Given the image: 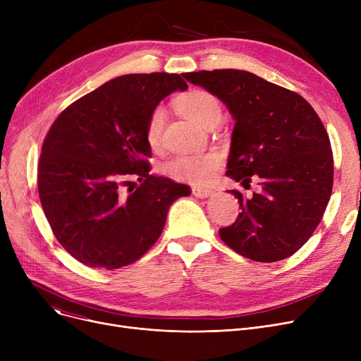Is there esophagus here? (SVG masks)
<instances>
[{"mask_svg": "<svg viewBox=\"0 0 361 361\" xmlns=\"http://www.w3.org/2000/svg\"><path fill=\"white\" fill-rule=\"evenodd\" d=\"M192 192H193V196H196L199 199H206V197H209V196L214 195L211 188H202V187H193Z\"/></svg>", "mask_w": 361, "mask_h": 361, "instance_id": "34e87169", "label": "esophagus"}]
</instances>
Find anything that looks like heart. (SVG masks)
I'll use <instances>...</instances> for the list:
<instances>
[{"label": "heart", "mask_w": 361, "mask_h": 361, "mask_svg": "<svg viewBox=\"0 0 361 361\" xmlns=\"http://www.w3.org/2000/svg\"><path fill=\"white\" fill-rule=\"evenodd\" d=\"M176 105L183 116L206 128L216 126L222 117V108L218 98L214 93L203 89L188 90L176 101ZM165 120L166 112L164 106H157L150 112L145 131L146 142L150 149H158L161 146ZM221 164L222 158L216 152L199 155H178L165 164L164 171L166 176L178 181L204 184L212 178Z\"/></svg>", "instance_id": "1"}]
</instances>
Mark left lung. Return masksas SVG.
<instances>
[{
  "label": "left lung",
  "instance_id": "8db88e82",
  "mask_svg": "<svg viewBox=\"0 0 361 361\" xmlns=\"http://www.w3.org/2000/svg\"><path fill=\"white\" fill-rule=\"evenodd\" d=\"M219 98L235 120L226 176L260 190L244 197L237 221L221 240L256 262H278L305 244L325 214L334 184L329 136L298 93L243 70L184 73Z\"/></svg>",
  "mask_w": 361,
  "mask_h": 361
}]
</instances>
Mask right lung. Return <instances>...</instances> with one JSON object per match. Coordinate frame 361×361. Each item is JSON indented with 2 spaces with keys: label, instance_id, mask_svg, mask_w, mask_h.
<instances>
[{
  "label": "right lung",
  "instance_id": "add662e5",
  "mask_svg": "<svg viewBox=\"0 0 361 361\" xmlns=\"http://www.w3.org/2000/svg\"><path fill=\"white\" fill-rule=\"evenodd\" d=\"M178 74H126L68 105L51 126L37 192L55 238L90 268L118 269L159 238L169 206L190 187L149 174L146 124ZM135 176L141 181L128 188Z\"/></svg>",
  "mask_w": 361,
  "mask_h": 361
}]
</instances>
